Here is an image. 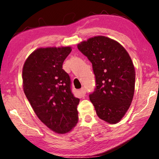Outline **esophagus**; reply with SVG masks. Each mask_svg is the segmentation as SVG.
<instances>
[{"mask_svg":"<svg viewBox=\"0 0 159 159\" xmlns=\"http://www.w3.org/2000/svg\"><path fill=\"white\" fill-rule=\"evenodd\" d=\"M80 94H81V97H84L86 94V89L84 88H82L81 90H80Z\"/></svg>","mask_w":159,"mask_h":159,"instance_id":"esophagus-1","label":"esophagus"}]
</instances>
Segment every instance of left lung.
<instances>
[{
	"mask_svg": "<svg viewBox=\"0 0 159 159\" xmlns=\"http://www.w3.org/2000/svg\"><path fill=\"white\" fill-rule=\"evenodd\" d=\"M77 46L92 64L96 88L89 99L97 115L109 124L119 122L134 93L135 70L129 54L118 42L102 35L90 38Z\"/></svg>",
	"mask_w": 159,
	"mask_h": 159,
	"instance_id": "1",
	"label": "left lung"
}]
</instances>
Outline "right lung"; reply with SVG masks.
<instances>
[{
  "mask_svg": "<svg viewBox=\"0 0 159 159\" xmlns=\"http://www.w3.org/2000/svg\"><path fill=\"white\" fill-rule=\"evenodd\" d=\"M70 46L39 48L25 60L23 90L38 118L53 132L65 134L77 124V105L70 78L62 69Z\"/></svg>",
  "mask_w": 159,
  "mask_h": 159,
  "instance_id": "1",
  "label": "right lung"
}]
</instances>
